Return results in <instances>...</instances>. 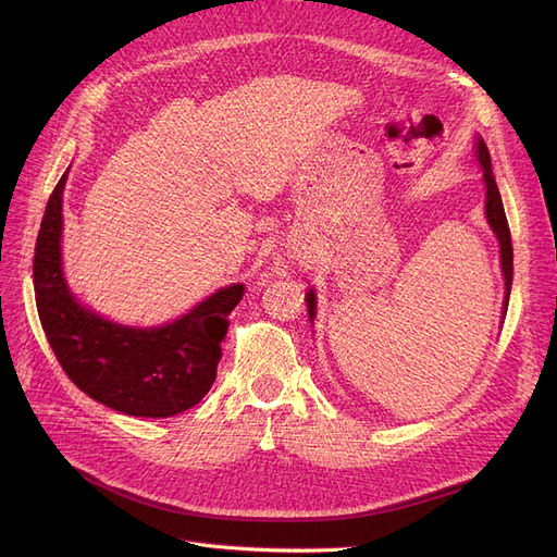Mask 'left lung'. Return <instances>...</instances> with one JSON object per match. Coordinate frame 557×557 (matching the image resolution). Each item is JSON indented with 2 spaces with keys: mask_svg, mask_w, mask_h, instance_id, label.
<instances>
[{
  "mask_svg": "<svg viewBox=\"0 0 557 557\" xmlns=\"http://www.w3.org/2000/svg\"><path fill=\"white\" fill-rule=\"evenodd\" d=\"M476 158L483 166V181H485V218L487 225L493 227L495 237L499 242V258H502V272H504V285H507V295H504V311L509 307V295H511V278H513V246H511V232L507 223V213H504L502 197L497 190V183L493 176V164H491V153H487V146L483 139H476ZM307 307H309V318L313 323L315 318V295L313 290L307 293Z\"/></svg>",
  "mask_w": 557,
  "mask_h": 557,
  "instance_id": "left-lung-1",
  "label": "left lung"
}]
</instances>
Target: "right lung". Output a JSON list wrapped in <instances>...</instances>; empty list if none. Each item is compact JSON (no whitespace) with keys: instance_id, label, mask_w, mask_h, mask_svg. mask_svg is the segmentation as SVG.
Listing matches in <instances>:
<instances>
[{"instance_id":"obj_1","label":"right lung","mask_w":557,"mask_h":557,"mask_svg":"<svg viewBox=\"0 0 557 557\" xmlns=\"http://www.w3.org/2000/svg\"><path fill=\"white\" fill-rule=\"evenodd\" d=\"M48 197L35 248V295L46 339L64 374L104 407L127 416L170 418L188 411L215 381L227 315L244 297L232 283L174 323L127 327L81 305L62 272V193Z\"/></svg>"}]
</instances>
